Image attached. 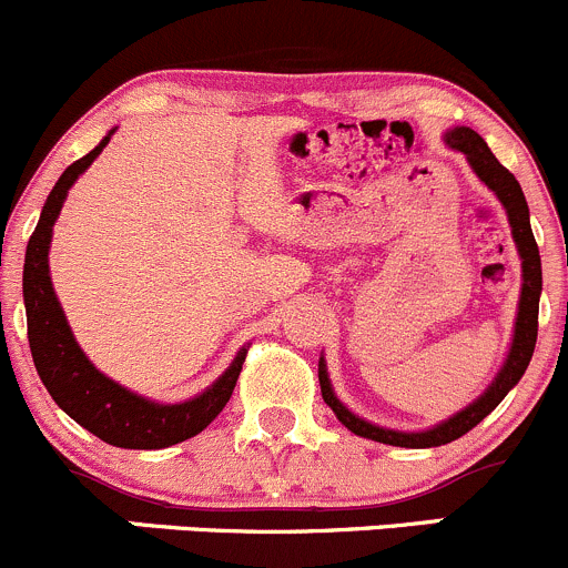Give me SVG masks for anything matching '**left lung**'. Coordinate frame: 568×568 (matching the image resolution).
<instances>
[{
	"instance_id": "left-lung-1",
	"label": "left lung",
	"mask_w": 568,
	"mask_h": 568,
	"mask_svg": "<svg viewBox=\"0 0 568 568\" xmlns=\"http://www.w3.org/2000/svg\"><path fill=\"white\" fill-rule=\"evenodd\" d=\"M445 145L450 151H459L467 159V164L473 168V173L478 175V181L500 200V205L506 209L508 225H511V239L517 244L519 261H523V288H519V302H517V318H514V335L508 343V352L503 357V365L497 368L495 379L486 385V390L467 404L464 409L450 415L448 420L437 423L432 428H423V432H398V428H385L376 426V423L365 420V417L354 415L335 390H332L329 374H326V359H318V382H321V395H324L326 406L335 412L337 420L348 428L352 434L365 439H374V443L395 445V448H437V445H448L454 439H459L462 434H467L469 428L478 426L508 393L517 387V382L523 379V374L528 371L532 348H536V335H538V296H541V255H538L536 239L530 231V209L528 200H525L523 186L519 181L503 168L495 159V153L489 151V145L484 142V136L475 134L467 125H456L443 134Z\"/></svg>"
}]
</instances>
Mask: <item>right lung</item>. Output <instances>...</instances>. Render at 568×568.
Instances as JSON below:
<instances>
[{
	"label": "right lung",
	"mask_w": 568,
	"mask_h": 568,
	"mask_svg": "<svg viewBox=\"0 0 568 568\" xmlns=\"http://www.w3.org/2000/svg\"><path fill=\"white\" fill-rule=\"evenodd\" d=\"M112 134L114 129H109V134L88 156L73 162L45 197L24 257L27 337H30L32 359H36L40 382L68 417H73L79 426L88 428L90 434H95L104 443L114 445V448L159 450L200 434L225 409L239 374H242L250 346L239 348L233 363L227 365L225 374L214 385L205 387L194 398L178 400V404H162V400L145 398V395L129 390L120 382L109 379L104 371L95 368L88 354L82 352V346L73 337L71 324H68L65 311L57 300L54 285H51V233H54V222L60 216L71 186L99 159V153L112 140Z\"/></svg>",
	"instance_id": "1"
}]
</instances>
